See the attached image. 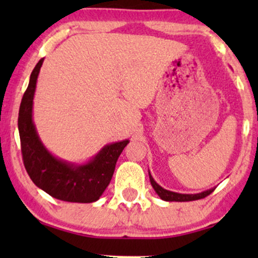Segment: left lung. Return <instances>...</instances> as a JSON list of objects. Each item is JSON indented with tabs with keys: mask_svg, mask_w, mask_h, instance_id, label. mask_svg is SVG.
<instances>
[{
	"mask_svg": "<svg viewBox=\"0 0 258 258\" xmlns=\"http://www.w3.org/2000/svg\"><path fill=\"white\" fill-rule=\"evenodd\" d=\"M149 179H150V183H152L154 190L156 191V194H158L159 197L165 201H193V200H199V199H204V198H206L207 195H210L212 193V191L215 190V188H212V189H209V190L201 191V193H198V194H179V193H174V191H171V190H166V189L162 188L161 185H159L158 183L154 180L150 172H149Z\"/></svg>",
	"mask_w": 258,
	"mask_h": 258,
	"instance_id": "1",
	"label": "left lung"
}]
</instances>
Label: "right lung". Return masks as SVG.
I'll return each instance as SVG.
<instances>
[{"mask_svg":"<svg viewBox=\"0 0 258 258\" xmlns=\"http://www.w3.org/2000/svg\"><path fill=\"white\" fill-rule=\"evenodd\" d=\"M43 58L30 75L19 108L18 128L26 172L38 188L69 203L97 201L110 183L117 159L128 139L108 144L87 164L74 165L53 156L40 141L32 121V100Z\"/></svg>","mask_w":258,"mask_h":258,"instance_id":"1","label":"right lung"}]
</instances>
